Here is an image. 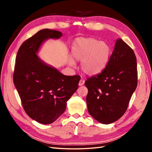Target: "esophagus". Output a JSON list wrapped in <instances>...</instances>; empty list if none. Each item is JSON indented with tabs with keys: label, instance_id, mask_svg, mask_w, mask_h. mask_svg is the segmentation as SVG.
<instances>
[{
	"label": "esophagus",
	"instance_id": "34e87169",
	"mask_svg": "<svg viewBox=\"0 0 152 152\" xmlns=\"http://www.w3.org/2000/svg\"><path fill=\"white\" fill-rule=\"evenodd\" d=\"M84 82H85V81H84V80H83V79H81L80 81H79V86H82V85H84Z\"/></svg>",
	"mask_w": 152,
	"mask_h": 152
}]
</instances>
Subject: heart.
Masks as SVG:
<instances>
[{"label": "heart", "mask_w": 152, "mask_h": 152, "mask_svg": "<svg viewBox=\"0 0 152 152\" xmlns=\"http://www.w3.org/2000/svg\"><path fill=\"white\" fill-rule=\"evenodd\" d=\"M111 48L106 42L94 38L77 39L72 45V56L81 61V69L86 74L95 75L102 72L110 60ZM71 65L74 64L70 61Z\"/></svg>", "instance_id": "1"}]
</instances>
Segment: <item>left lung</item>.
Here are the masks:
<instances>
[{"instance_id":"1","label":"left lung","mask_w":152,"mask_h":152,"mask_svg":"<svg viewBox=\"0 0 152 152\" xmlns=\"http://www.w3.org/2000/svg\"><path fill=\"white\" fill-rule=\"evenodd\" d=\"M137 84L135 54L118 39L107 66L85 82L88 89L86 102L89 114L104 124L117 121L126 112Z\"/></svg>"}]
</instances>
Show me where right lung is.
<instances>
[{
	"instance_id": "obj_1",
	"label": "right lung",
	"mask_w": 152,
	"mask_h": 152,
	"mask_svg": "<svg viewBox=\"0 0 152 152\" xmlns=\"http://www.w3.org/2000/svg\"><path fill=\"white\" fill-rule=\"evenodd\" d=\"M61 36L59 31L41 30L21 44L16 55L14 84L26 114L40 124H49L56 121L65 112L66 102L79 87V75H64L37 55L45 40L58 39Z\"/></svg>"
}]
</instances>
